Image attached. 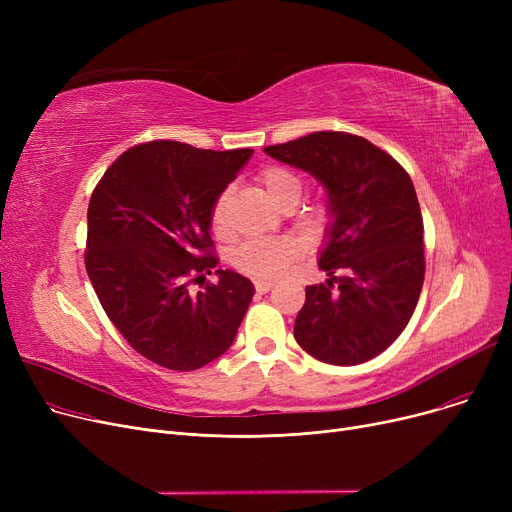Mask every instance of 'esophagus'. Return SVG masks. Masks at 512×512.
Listing matches in <instances>:
<instances>
[{
	"label": "esophagus",
	"instance_id": "obj_1",
	"mask_svg": "<svg viewBox=\"0 0 512 512\" xmlns=\"http://www.w3.org/2000/svg\"><path fill=\"white\" fill-rule=\"evenodd\" d=\"M255 288H257V292H267V290H272L274 288V282L272 280H255Z\"/></svg>",
	"mask_w": 512,
	"mask_h": 512
}]
</instances>
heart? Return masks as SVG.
I'll return each instance as SVG.
<instances>
[{
	"label": "heart",
	"instance_id": "b5f03b06",
	"mask_svg": "<svg viewBox=\"0 0 512 512\" xmlns=\"http://www.w3.org/2000/svg\"><path fill=\"white\" fill-rule=\"evenodd\" d=\"M259 182L265 195L278 207L294 205L303 195V178L282 166H270L259 174ZM232 191L220 193L211 207V228L218 236L228 234V211ZM305 253V242L299 236L257 238L240 245L232 253V263L240 272L255 278H278L292 263H297Z\"/></svg>",
	"mask_w": 512,
	"mask_h": 512
}]
</instances>
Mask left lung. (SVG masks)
I'll list each match as a JSON object with an SVG mask.
<instances>
[{"mask_svg": "<svg viewBox=\"0 0 512 512\" xmlns=\"http://www.w3.org/2000/svg\"><path fill=\"white\" fill-rule=\"evenodd\" d=\"M263 151L311 174L328 199L319 267L330 278L307 286L294 338L330 365L378 357L407 328L425 276L423 220L409 174L346 132H313Z\"/></svg>", "mask_w": 512, "mask_h": 512, "instance_id": "1", "label": "left lung"}]
</instances>
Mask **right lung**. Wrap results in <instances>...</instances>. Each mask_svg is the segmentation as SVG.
I'll return each instance as SVG.
<instances>
[{
  "label": "right lung",
  "mask_w": 512,
  "mask_h": 512,
  "mask_svg": "<svg viewBox=\"0 0 512 512\" xmlns=\"http://www.w3.org/2000/svg\"><path fill=\"white\" fill-rule=\"evenodd\" d=\"M251 155L151 141L124 151L91 195L85 265L97 299L134 351L161 367L193 371L224 355L251 305L253 282L232 270L187 290L218 265L211 207Z\"/></svg>",
  "instance_id": "add662e5"
}]
</instances>
